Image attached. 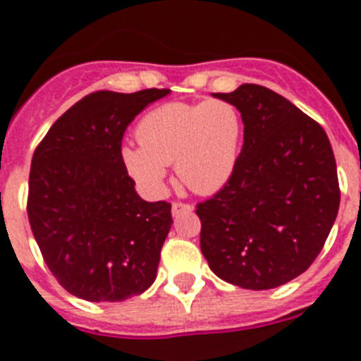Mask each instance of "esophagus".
<instances>
[{"instance_id": "34e87169", "label": "esophagus", "mask_w": 361, "mask_h": 361, "mask_svg": "<svg viewBox=\"0 0 361 361\" xmlns=\"http://www.w3.org/2000/svg\"><path fill=\"white\" fill-rule=\"evenodd\" d=\"M193 212V206L191 204H186V202H173L171 204V213L173 215H180V213H190Z\"/></svg>"}]
</instances>
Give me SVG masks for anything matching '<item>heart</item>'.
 <instances>
[{
  "mask_svg": "<svg viewBox=\"0 0 361 361\" xmlns=\"http://www.w3.org/2000/svg\"><path fill=\"white\" fill-rule=\"evenodd\" d=\"M135 146L121 155L137 183L159 191L166 166L175 164L177 177L191 191L208 195L231 177L242 141V117L224 99L204 103H166L148 111L137 126Z\"/></svg>",
  "mask_w": 361,
  "mask_h": 361,
  "instance_id": "b5f03b06",
  "label": "heart"
}]
</instances>
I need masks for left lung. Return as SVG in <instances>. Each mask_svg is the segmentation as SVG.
<instances>
[{
  "instance_id": "1",
  "label": "left lung",
  "mask_w": 361,
  "mask_h": 361,
  "mask_svg": "<svg viewBox=\"0 0 361 361\" xmlns=\"http://www.w3.org/2000/svg\"><path fill=\"white\" fill-rule=\"evenodd\" d=\"M213 95L240 111L244 146L224 188L197 204L200 251L233 286L279 288L314 262L336 220L333 148L317 121L266 86Z\"/></svg>"
}]
</instances>
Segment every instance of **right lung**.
Masks as SVG:
<instances>
[{"instance_id": "obj_1", "label": "right lung", "mask_w": 361, "mask_h": 361, "mask_svg": "<svg viewBox=\"0 0 361 361\" xmlns=\"http://www.w3.org/2000/svg\"><path fill=\"white\" fill-rule=\"evenodd\" d=\"M168 94L94 92L68 108L34 152L28 222L44 262L70 295L123 302L157 276L171 204L137 195L121 142L137 114Z\"/></svg>"}]
</instances>
